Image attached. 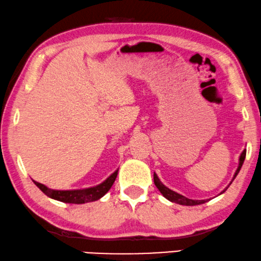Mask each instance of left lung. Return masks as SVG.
Here are the masks:
<instances>
[{
  "label": "left lung",
  "mask_w": 261,
  "mask_h": 261,
  "mask_svg": "<svg viewBox=\"0 0 261 261\" xmlns=\"http://www.w3.org/2000/svg\"><path fill=\"white\" fill-rule=\"evenodd\" d=\"M245 157H246V150H244V151L241 152L240 159H239V167H238V169H237L236 174H234V177H233L232 181H234V178H236L237 175L239 174L240 169H241V167H242V163H244V161H245ZM153 182H155V186L157 187V189L160 190L161 194H162V195H163L164 197H166V199H168L169 201H171V202H175V203H178V204H182V205H196V204L205 203V202H207V201H209L208 199H207V200H192V199H188V197L183 196V195H181V194H178V193L174 192V190L169 189L168 187L164 186L163 183L160 181L159 176H157V175L155 174V172H153ZM230 183H232V182H230ZM230 183L228 185V187L230 186ZM228 187H227V188H228ZM227 188H226V189H227ZM226 189L222 190V192L220 193V194L225 193Z\"/></svg>",
  "instance_id": "1"
}]
</instances>
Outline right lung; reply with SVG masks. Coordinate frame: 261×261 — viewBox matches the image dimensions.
<instances>
[{"mask_svg":"<svg viewBox=\"0 0 261 261\" xmlns=\"http://www.w3.org/2000/svg\"><path fill=\"white\" fill-rule=\"evenodd\" d=\"M117 174H118V170H116L111 176H109V177L106 178L104 182L100 183V185L85 189L56 190L48 188V187L42 185V183H39L36 181H34V183L45 195L50 197V199L61 201V202L65 203L82 204L86 202H92V201H97L100 199V197L104 196L105 194L111 189L113 183H115Z\"/></svg>","mask_w":261,"mask_h":261,"instance_id":"add662e5","label":"right lung"}]
</instances>
